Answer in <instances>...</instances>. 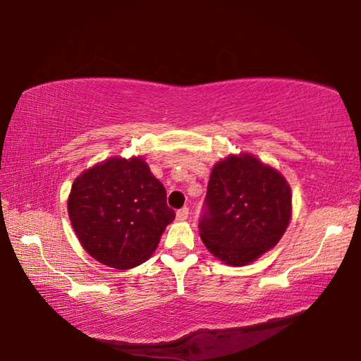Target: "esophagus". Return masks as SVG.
<instances>
[{
    "label": "esophagus",
    "instance_id": "1",
    "mask_svg": "<svg viewBox=\"0 0 361 361\" xmlns=\"http://www.w3.org/2000/svg\"><path fill=\"white\" fill-rule=\"evenodd\" d=\"M188 216H189V210L186 207H183V209L176 212V219H178V221H185V219H188Z\"/></svg>",
    "mask_w": 361,
    "mask_h": 361
}]
</instances>
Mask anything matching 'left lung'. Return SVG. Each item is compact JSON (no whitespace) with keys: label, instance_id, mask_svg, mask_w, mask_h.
<instances>
[{"label":"left lung","instance_id":"obj_1","mask_svg":"<svg viewBox=\"0 0 361 361\" xmlns=\"http://www.w3.org/2000/svg\"><path fill=\"white\" fill-rule=\"evenodd\" d=\"M291 209V188L277 169L250 152L229 154L212 169L200 239L224 264L247 266L277 245Z\"/></svg>","mask_w":361,"mask_h":361}]
</instances>
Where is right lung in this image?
<instances>
[{
    "instance_id": "1",
    "label": "right lung",
    "mask_w": 361,
    "mask_h": 361,
    "mask_svg": "<svg viewBox=\"0 0 361 361\" xmlns=\"http://www.w3.org/2000/svg\"><path fill=\"white\" fill-rule=\"evenodd\" d=\"M68 216L85 252L124 271L148 261L175 212L143 157L114 156L73 181Z\"/></svg>"
}]
</instances>
